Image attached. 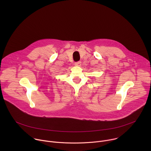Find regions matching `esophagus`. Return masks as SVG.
<instances>
[{"mask_svg": "<svg viewBox=\"0 0 151 151\" xmlns=\"http://www.w3.org/2000/svg\"><path fill=\"white\" fill-rule=\"evenodd\" d=\"M75 65L78 66H80L81 65V61H77L76 63H75Z\"/></svg>", "mask_w": 151, "mask_h": 151, "instance_id": "esophagus-1", "label": "esophagus"}]
</instances>
